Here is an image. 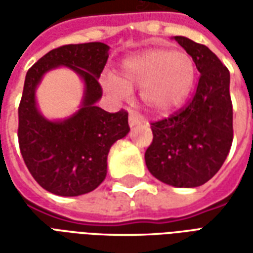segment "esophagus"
I'll list each match as a JSON object with an SVG mask.
<instances>
[{
	"label": "esophagus",
	"mask_w": 253,
	"mask_h": 253,
	"mask_svg": "<svg viewBox=\"0 0 253 253\" xmlns=\"http://www.w3.org/2000/svg\"><path fill=\"white\" fill-rule=\"evenodd\" d=\"M139 123H142V118L138 115L137 112H134V111H130V115H128V125L131 127L137 126Z\"/></svg>",
	"instance_id": "1"
}]
</instances>
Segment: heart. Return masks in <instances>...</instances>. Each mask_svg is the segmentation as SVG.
I'll list each match as a JSON object with an SVG mask.
<instances>
[{"label": "heart", "instance_id": "b5f03b06", "mask_svg": "<svg viewBox=\"0 0 253 253\" xmlns=\"http://www.w3.org/2000/svg\"><path fill=\"white\" fill-rule=\"evenodd\" d=\"M119 73V78L112 74L103 77L107 92L123 99L130 89L141 88L146 107L164 114L177 108L188 97L195 83L196 66L187 51L156 47L125 59Z\"/></svg>", "mask_w": 253, "mask_h": 253}]
</instances>
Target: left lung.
<instances>
[{
  "instance_id": "left-lung-1",
  "label": "left lung",
  "mask_w": 253,
  "mask_h": 253,
  "mask_svg": "<svg viewBox=\"0 0 253 253\" xmlns=\"http://www.w3.org/2000/svg\"><path fill=\"white\" fill-rule=\"evenodd\" d=\"M175 41L194 58L201 77L188 104L150 123L153 141L145 152L149 172L165 184H205L226 160L233 141L230 74L214 52L184 36Z\"/></svg>"
}]
</instances>
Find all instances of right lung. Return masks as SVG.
<instances>
[{
  "instance_id": "obj_1",
  "label": "right lung",
  "mask_w": 253,
  "mask_h": 253,
  "mask_svg": "<svg viewBox=\"0 0 253 253\" xmlns=\"http://www.w3.org/2000/svg\"><path fill=\"white\" fill-rule=\"evenodd\" d=\"M110 47L100 43L66 44L48 51L25 76L19 105V145L30 173L51 194L78 196L101 184L111 146L130 131L128 114H111L96 105L103 89L99 77ZM67 66L84 80L82 108L61 122L47 121L37 111L36 86L48 70Z\"/></svg>"
}]
</instances>
